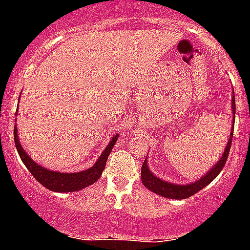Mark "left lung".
I'll list each match as a JSON object with an SVG mask.
<instances>
[{
  "instance_id": "left-lung-1",
  "label": "left lung",
  "mask_w": 250,
  "mask_h": 250,
  "mask_svg": "<svg viewBox=\"0 0 250 250\" xmlns=\"http://www.w3.org/2000/svg\"><path fill=\"white\" fill-rule=\"evenodd\" d=\"M231 109H233L234 115H235V99H231ZM233 131H234V118H233V127H231L230 135H229L228 143H227V146H225L224 152H223L222 158L219 159V161L211 167L207 174H205L203 178H200L199 180L191 183V184L187 185H176L171 184V183L164 182L159 179L158 176H155L151 173L147 167L146 160L144 161V164L141 167V182L144 184L145 188H147L149 190H151L152 193L158 194L160 196H164V198H170V199H187V198H190L191 195H194L195 193H198L199 190H202L203 188L207 187L208 184H210L216 176L219 175V173L224 167L225 163H227V159H228L229 151H230L231 146V139H233Z\"/></svg>"
}]
</instances>
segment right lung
<instances>
[{
  "mask_svg": "<svg viewBox=\"0 0 250 250\" xmlns=\"http://www.w3.org/2000/svg\"><path fill=\"white\" fill-rule=\"evenodd\" d=\"M13 138H15V144H16V149L19 151L22 163L26 165L28 171L32 174V176L40 184H42L45 188L52 191H57V193H70V191L81 190L83 188L89 187V185L94 184L96 180H99V178L103 174V170L105 169L106 161H107V158H109L110 152H111L115 143L118 140L119 135H114V138L110 140L109 145L104 150L100 158L90 169L79 171V173H59V171L46 169V167L35 163L26 154L23 147L20 144L16 125L13 127Z\"/></svg>",
  "mask_w": 250,
  "mask_h": 250,
  "instance_id": "add662e5",
  "label": "right lung"
}]
</instances>
